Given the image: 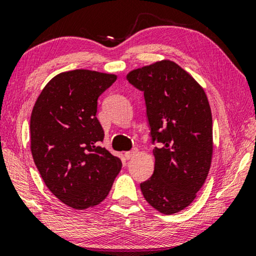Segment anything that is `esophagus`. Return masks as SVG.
Listing matches in <instances>:
<instances>
[{
    "label": "esophagus",
    "mask_w": 256,
    "mask_h": 256,
    "mask_svg": "<svg viewBox=\"0 0 256 256\" xmlns=\"http://www.w3.org/2000/svg\"><path fill=\"white\" fill-rule=\"evenodd\" d=\"M136 152H138V150H130V152H125V158H126L128 160L132 158L133 156L136 154Z\"/></svg>",
    "instance_id": "1"
}]
</instances>
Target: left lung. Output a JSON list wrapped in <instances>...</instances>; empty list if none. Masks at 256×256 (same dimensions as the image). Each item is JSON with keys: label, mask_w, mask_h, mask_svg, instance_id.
Listing matches in <instances>:
<instances>
[{"label": "left lung", "mask_w": 256, "mask_h": 256, "mask_svg": "<svg viewBox=\"0 0 256 256\" xmlns=\"http://www.w3.org/2000/svg\"><path fill=\"white\" fill-rule=\"evenodd\" d=\"M126 79L144 92L155 168L141 182L144 199L172 215L192 204L204 184L212 158V118L207 95L188 71L162 60L130 71Z\"/></svg>", "instance_id": "1"}]
</instances>
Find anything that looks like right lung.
Returning <instances> with one entry per match:
<instances>
[{
  "instance_id": "obj_1",
  "label": "right lung",
  "mask_w": 256,
  "mask_h": 256,
  "mask_svg": "<svg viewBox=\"0 0 256 256\" xmlns=\"http://www.w3.org/2000/svg\"><path fill=\"white\" fill-rule=\"evenodd\" d=\"M116 74L93 70L55 76L30 115V152L44 184L68 207L86 209L106 199L122 169L117 156L100 146L104 133L98 98Z\"/></svg>"
}]
</instances>
